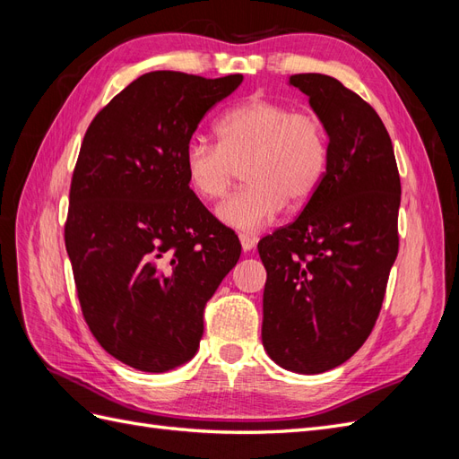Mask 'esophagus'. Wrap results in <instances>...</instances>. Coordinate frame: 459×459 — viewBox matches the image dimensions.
<instances>
[{"label": "esophagus", "mask_w": 459, "mask_h": 459, "mask_svg": "<svg viewBox=\"0 0 459 459\" xmlns=\"http://www.w3.org/2000/svg\"><path fill=\"white\" fill-rule=\"evenodd\" d=\"M239 241H241L243 251H253L258 243V238L253 233H239Z\"/></svg>", "instance_id": "1"}]
</instances>
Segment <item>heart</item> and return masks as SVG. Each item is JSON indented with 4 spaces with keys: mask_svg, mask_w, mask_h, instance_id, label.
<instances>
[{
    "mask_svg": "<svg viewBox=\"0 0 459 459\" xmlns=\"http://www.w3.org/2000/svg\"><path fill=\"white\" fill-rule=\"evenodd\" d=\"M216 143L193 137L184 149L187 186L204 201H218L238 169L248 182L218 206L226 226L256 231L283 211L317 191L329 164L325 124L308 110L251 97L231 107L214 126Z\"/></svg>",
    "mask_w": 459,
    "mask_h": 459,
    "instance_id": "obj_1",
    "label": "heart"
}]
</instances>
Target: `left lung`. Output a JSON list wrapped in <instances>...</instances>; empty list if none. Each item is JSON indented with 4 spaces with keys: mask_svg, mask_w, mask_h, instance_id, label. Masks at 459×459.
<instances>
[{
    "mask_svg": "<svg viewBox=\"0 0 459 459\" xmlns=\"http://www.w3.org/2000/svg\"><path fill=\"white\" fill-rule=\"evenodd\" d=\"M289 84L325 124L329 164L300 216L258 243L268 273L262 344L275 364L314 375L346 362L377 322L398 255L400 176L362 97L316 73Z\"/></svg>",
    "mask_w": 459,
    "mask_h": 459,
    "instance_id": "8db88e82",
    "label": "left lung"
}]
</instances>
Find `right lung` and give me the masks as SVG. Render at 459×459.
Returning a JSON list of instances; mask_svg holds the SVG:
<instances>
[{
	"label": "right lung",
	"mask_w": 459,
	"mask_h": 459,
	"mask_svg": "<svg viewBox=\"0 0 459 459\" xmlns=\"http://www.w3.org/2000/svg\"><path fill=\"white\" fill-rule=\"evenodd\" d=\"M241 74L155 71L91 120L73 172L65 245L82 314L122 364L162 373L195 356L208 299L241 243L187 186L184 149Z\"/></svg>",
	"instance_id": "obj_1"
}]
</instances>
